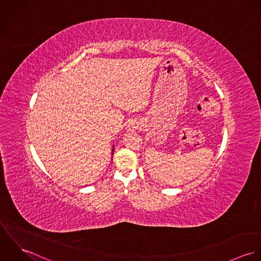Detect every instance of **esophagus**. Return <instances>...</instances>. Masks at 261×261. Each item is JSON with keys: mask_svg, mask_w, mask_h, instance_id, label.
Returning a JSON list of instances; mask_svg holds the SVG:
<instances>
[{"mask_svg": "<svg viewBox=\"0 0 261 261\" xmlns=\"http://www.w3.org/2000/svg\"><path fill=\"white\" fill-rule=\"evenodd\" d=\"M139 127H140V122L137 121V120H132V121L128 123L126 129H127V132H135V130L138 129Z\"/></svg>", "mask_w": 261, "mask_h": 261, "instance_id": "obj_1", "label": "esophagus"}]
</instances>
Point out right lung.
<instances>
[{
	"label": "right lung",
	"instance_id": "obj_1",
	"mask_svg": "<svg viewBox=\"0 0 261 261\" xmlns=\"http://www.w3.org/2000/svg\"><path fill=\"white\" fill-rule=\"evenodd\" d=\"M112 154H113V148H112Z\"/></svg>",
	"mask_w": 261,
	"mask_h": 261
}]
</instances>
